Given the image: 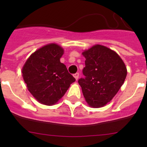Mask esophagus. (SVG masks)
I'll list each match as a JSON object with an SVG mask.
<instances>
[{"mask_svg":"<svg viewBox=\"0 0 147 147\" xmlns=\"http://www.w3.org/2000/svg\"><path fill=\"white\" fill-rule=\"evenodd\" d=\"M79 73H76V74H74V78L75 79H76V80H78V78H79Z\"/></svg>","mask_w":147,"mask_h":147,"instance_id":"esophagus-1","label":"esophagus"}]
</instances>
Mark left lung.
Returning <instances> with one entry per match:
<instances>
[{"instance_id":"1","label":"left lung","mask_w":147,"mask_h":147,"mask_svg":"<svg viewBox=\"0 0 147 147\" xmlns=\"http://www.w3.org/2000/svg\"><path fill=\"white\" fill-rule=\"evenodd\" d=\"M85 67V78L78 82L87 103L92 107H101L113 99L124 84L127 71L124 62L114 51L95 45L82 52Z\"/></svg>"}]
</instances>
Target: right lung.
<instances>
[{"instance_id":"add662e5","label":"right lung","mask_w":147,"mask_h":147,"mask_svg":"<svg viewBox=\"0 0 147 147\" xmlns=\"http://www.w3.org/2000/svg\"><path fill=\"white\" fill-rule=\"evenodd\" d=\"M63 53V49L57 44H48L34 52L23 65V80L40 103L56 104L76 81L60 62Z\"/></svg>"}]
</instances>
